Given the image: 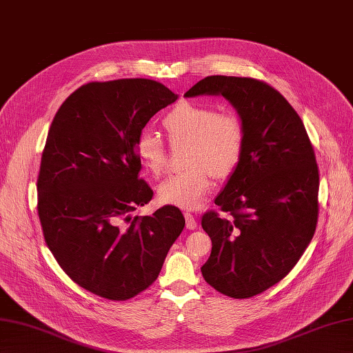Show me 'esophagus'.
Returning <instances> with one entry per match:
<instances>
[{"mask_svg":"<svg viewBox=\"0 0 353 353\" xmlns=\"http://www.w3.org/2000/svg\"><path fill=\"white\" fill-rule=\"evenodd\" d=\"M185 221H186V228H190V230L196 228V219L192 214H190V212H185Z\"/></svg>","mask_w":353,"mask_h":353,"instance_id":"obj_1","label":"esophagus"}]
</instances>
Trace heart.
<instances>
[{
    "instance_id": "b5f03b06",
    "label": "heart",
    "mask_w": 353,
    "mask_h": 353,
    "mask_svg": "<svg viewBox=\"0 0 353 353\" xmlns=\"http://www.w3.org/2000/svg\"><path fill=\"white\" fill-rule=\"evenodd\" d=\"M171 144L188 143L185 170L168 176L158 188L162 203L177 208H195L209 191L212 176L232 177L247 150V126L234 112H219L214 105L179 102L165 117ZM139 163L153 177L167 170V145L153 132H143L135 143Z\"/></svg>"
}]
</instances>
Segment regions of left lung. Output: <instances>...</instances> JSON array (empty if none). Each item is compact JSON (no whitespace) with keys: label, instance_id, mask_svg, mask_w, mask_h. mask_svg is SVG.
Returning <instances> with one entry per match:
<instances>
[{"label":"left lung","instance_id":"8db88e82","mask_svg":"<svg viewBox=\"0 0 353 353\" xmlns=\"http://www.w3.org/2000/svg\"><path fill=\"white\" fill-rule=\"evenodd\" d=\"M223 94L247 126V150L236 173L204 212L212 252L201 266L208 284L248 299L280 283L316 232L319 168L298 112L272 85L256 78L212 75L185 93Z\"/></svg>","mask_w":353,"mask_h":353}]
</instances>
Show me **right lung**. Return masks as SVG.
<instances>
[{
	"label": "right lung",
	"instance_id": "1",
	"mask_svg": "<svg viewBox=\"0 0 353 353\" xmlns=\"http://www.w3.org/2000/svg\"><path fill=\"white\" fill-rule=\"evenodd\" d=\"M177 94L153 79L88 83L49 128L37 176V214L48 248L81 288L128 301L157 281L185 218L176 206L130 216L153 196L139 179L135 143Z\"/></svg>",
	"mask_w": 353,
	"mask_h": 353
}]
</instances>
